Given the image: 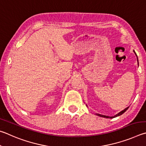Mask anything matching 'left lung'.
Returning a JSON list of instances; mask_svg holds the SVG:
<instances>
[{
  "mask_svg": "<svg viewBox=\"0 0 146 146\" xmlns=\"http://www.w3.org/2000/svg\"><path fill=\"white\" fill-rule=\"evenodd\" d=\"M133 52H134V53L135 54V55H136V56H137V62H138V65H139V60H138V57H137V55L136 52H135V50H133ZM128 108H129V107H127V108H125V109L124 110H122V111H120L119 113H117V115H115L113 116V117H108V116L103 115H101V114H99V113H96V115H97L99 116V117H104V118H110V119H112V118H114V117H118V116L121 115L122 114H123V113H124V112L126 111L127 109H128Z\"/></svg>",
  "mask_w": 146,
  "mask_h": 146,
  "instance_id": "obj_1",
  "label": "left lung"
}]
</instances>
